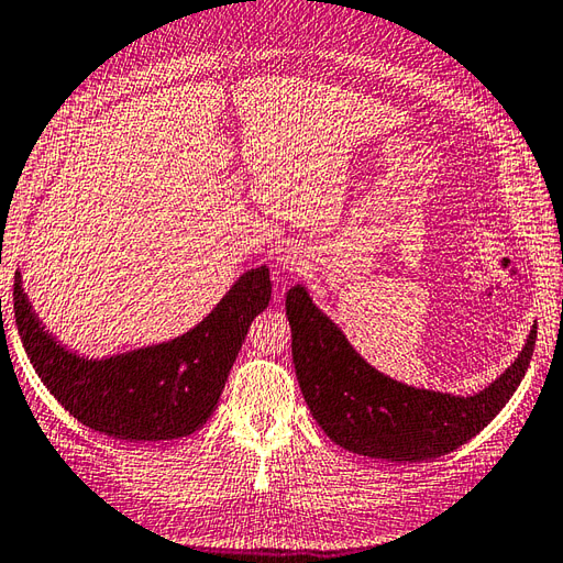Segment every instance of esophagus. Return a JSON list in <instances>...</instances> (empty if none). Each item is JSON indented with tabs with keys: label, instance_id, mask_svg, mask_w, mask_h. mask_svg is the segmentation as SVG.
Returning a JSON list of instances; mask_svg holds the SVG:
<instances>
[{
	"label": "esophagus",
	"instance_id": "1",
	"mask_svg": "<svg viewBox=\"0 0 563 563\" xmlns=\"http://www.w3.org/2000/svg\"><path fill=\"white\" fill-rule=\"evenodd\" d=\"M282 265H284L286 272H300V269H303V260L296 257V255H284Z\"/></svg>",
	"mask_w": 563,
	"mask_h": 563
}]
</instances>
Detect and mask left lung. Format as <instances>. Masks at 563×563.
Returning a JSON list of instances; mask_svg holds the SVG:
<instances>
[{
	"label": "left lung",
	"instance_id": "8db88e82",
	"mask_svg": "<svg viewBox=\"0 0 563 563\" xmlns=\"http://www.w3.org/2000/svg\"><path fill=\"white\" fill-rule=\"evenodd\" d=\"M286 318L298 385L324 434L353 454L396 463L444 456L485 430L526 377L538 339L532 324L523 351L499 379L475 396H451L401 385L369 367L300 284L286 294Z\"/></svg>",
	"mask_w": 563,
	"mask_h": 563
}]
</instances>
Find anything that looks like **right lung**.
I'll return each instance as SVG.
<instances>
[{"mask_svg": "<svg viewBox=\"0 0 563 563\" xmlns=\"http://www.w3.org/2000/svg\"><path fill=\"white\" fill-rule=\"evenodd\" d=\"M269 269L245 272L184 336L104 361L68 353L13 284V314L37 377L86 428L126 442L178 440L212 416L255 314L269 306Z\"/></svg>", "mask_w": 563, "mask_h": 563, "instance_id": "obj_1", "label": "right lung"}]
</instances>
